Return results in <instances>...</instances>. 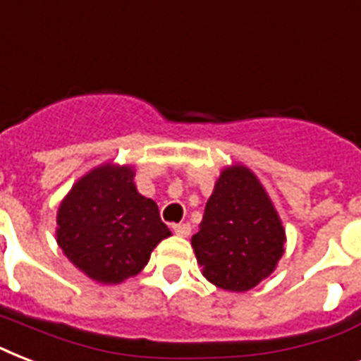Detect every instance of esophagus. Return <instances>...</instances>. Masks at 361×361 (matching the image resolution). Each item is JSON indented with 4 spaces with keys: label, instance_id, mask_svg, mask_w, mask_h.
Masks as SVG:
<instances>
[{
    "label": "esophagus",
    "instance_id": "1",
    "mask_svg": "<svg viewBox=\"0 0 361 361\" xmlns=\"http://www.w3.org/2000/svg\"><path fill=\"white\" fill-rule=\"evenodd\" d=\"M172 231L181 238H187L191 234V225L189 223H178V225H172Z\"/></svg>",
    "mask_w": 361,
    "mask_h": 361
}]
</instances>
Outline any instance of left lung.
<instances>
[{"label": "left lung", "mask_w": 361, "mask_h": 361, "mask_svg": "<svg viewBox=\"0 0 361 361\" xmlns=\"http://www.w3.org/2000/svg\"><path fill=\"white\" fill-rule=\"evenodd\" d=\"M285 228L268 192L243 164L221 172L191 238L204 277L223 290H251L285 252Z\"/></svg>", "instance_id": "left-lung-1"}]
</instances>
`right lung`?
Here are the masks:
<instances>
[{
	"instance_id": "obj_1",
	"label": "right lung",
	"mask_w": 361,
	"mask_h": 361,
	"mask_svg": "<svg viewBox=\"0 0 361 361\" xmlns=\"http://www.w3.org/2000/svg\"><path fill=\"white\" fill-rule=\"evenodd\" d=\"M169 236L157 204L136 191L133 166L104 163L90 170L59 204L58 245L82 274L103 285L140 274Z\"/></svg>"
}]
</instances>
